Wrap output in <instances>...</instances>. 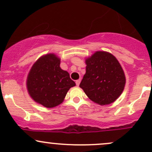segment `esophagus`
I'll use <instances>...</instances> for the list:
<instances>
[{"instance_id":"34e87169","label":"esophagus","mask_w":152,"mask_h":152,"mask_svg":"<svg viewBox=\"0 0 152 152\" xmlns=\"http://www.w3.org/2000/svg\"><path fill=\"white\" fill-rule=\"evenodd\" d=\"M80 82H81V79H78V80H77V81H76V86H79V84H80Z\"/></svg>"}]
</instances>
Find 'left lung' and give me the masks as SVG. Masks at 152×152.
Returning <instances> with one entry per match:
<instances>
[{"label": "left lung", "instance_id": "left-lung-1", "mask_svg": "<svg viewBox=\"0 0 152 152\" xmlns=\"http://www.w3.org/2000/svg\"><path fill=\"white\" fill-rule=\"evenodd\" d=\"M86 74L79 86L91 100L100 105L114 102L126 83L117 59L107 52L97 51L86 59Z\"/></svg>", "mask_w": 152, "mask_h": 152}]
</instances>
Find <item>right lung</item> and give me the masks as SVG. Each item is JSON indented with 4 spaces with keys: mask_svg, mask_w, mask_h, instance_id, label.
<instances>
[{
    "mask_svg": "<svg viewBox=\"0 0 152 152\" xmlns=\"http://www.w3.org/2000/svg\"><path fill=\"white\" fill-rule=\"evenodd\" d=\"M75 85L69 73L61 69L60 59L54 54H48L38 59L27 78L31 96L47 108L61 104L68 91Z\"/></svg>",
    "mask_w": 152,
    "mask_h": 152,
    "instance_id": "obj_1",
    "label": "right lung"
}]
</instances>
